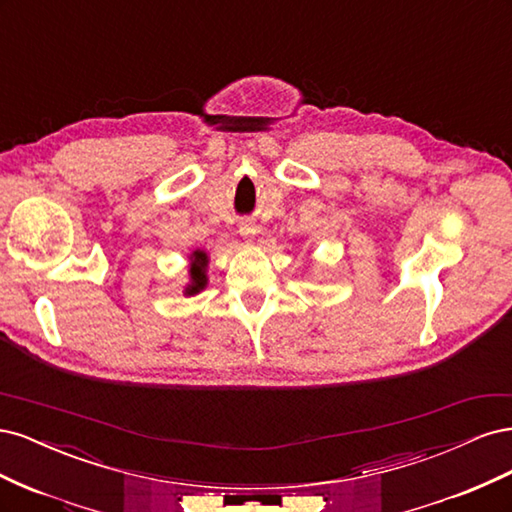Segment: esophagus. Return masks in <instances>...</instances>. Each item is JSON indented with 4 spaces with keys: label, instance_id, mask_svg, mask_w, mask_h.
Here are the masks:
<instances>
[{
    "label": "esophagus",
    "instance_id": "esophagus-1",
    "mask_svg": "<svg viewBox=\"0 0 512 512\" xmlns=\"http://www.w3.org/2000/svg\"><path fill=\"white\" fill-rule=\"evenodd\" d=\"M239 232L247 241H254V237L258 235V226L252 220H241L239 222Z\"/></svg>",
    "mask_w": 512,
    "mask_h": 512
}]
</instances>
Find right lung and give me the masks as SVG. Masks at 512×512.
<instances>
[{"label": "right lung", "mask_w": 512, "mask_h": 512, "mask_svg": "<svg viewBox=\"0 0 512 512\" xmlns=\"http://www.w3.org/2000/svg\"><path fill=\"white\" fill-rule=\"evenodd\" d=\"M190 282L185 284L183 294L185 297H192V294H198L200 290L207 288V267H209V254L205 250H194L190 256Z\"/></svg>", "instance_id": "1"}]
</instances>
